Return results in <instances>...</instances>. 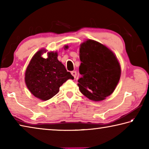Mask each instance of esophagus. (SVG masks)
Listing matches in <instances>:
<instances>
[{
	"label": "esophagus",
	"instance_id": "esophagus-1",
	"mask_svg": "<svg viewBox=\"0 0 149 149\" xmlns=\"http://www.w3.org/2000/svg\"><path fill=\"white\" fill-rule=\"evenodd\" d=\"M71 74H72V75H73V76L74 77V78L76 77V75H77V72H76V71H72V72H71Z\"/></svg>",
	"mask_w": 149,
	"mask_h": 149
}]
</instances>
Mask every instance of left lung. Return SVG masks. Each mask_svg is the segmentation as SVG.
<instances>
[{"label":"left lung","mask_w":149,"mask_h":149,"mask_svg":"<svg viewBox=\"0 0 149 149\" xmlns=\"http://www.w3.org/2000/svg\"><path fill=\"white\" fill-rule=\"evenodd\" d=\"M79 58L80 91L94 101L104 100L119 82L121 68L117 58L104 45L88 39L80 45Z\"/></svg>","instance_id":"obj_1"}]
</instances>
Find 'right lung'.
Returning <instances> with one entry per match:
<instances>
[{"instance_id": "add662e5", "label": "right lung", "mask_w": 149, "mask_h": 149, "mask_svg": "<svg viewBox=\"0 0 149 149\" xmlns=\"http://www.w3.org/2000/svg\"><path fill=\"white\" fill-rule=\"evenodd\" d=\"M68 48L67 45L64 47L65 49ZM45 52V49H41L35 54L25 74V81L29 91L42 100L51 99L58 93L64 82L74 79L58 60L56 52H48V57L44 58L42 54Z\"/></svg>"}]
</instances>
